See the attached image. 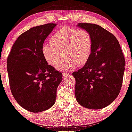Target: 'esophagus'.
<instances>
[{"mask_svg":"<svg viewBox=\"0 0 132 132\" xmlns=\"http://www.w3.org/2000/svg\"><path fill=\"white\" fill-rule=\"evenodd\" d=\"M62 75H63V76L64 78H68L70 76V73H69L68 72H63L62 73Z\"/></svg>","mask_w":132,"mask_h":132,"instance_id":"1","label":"esophagus"}]
</instances>
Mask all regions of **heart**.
<instances>
[{
	"instance_id": "1",
	"label": "heart",
	"mask_w": 132,
	"mask_h": 132,
	"mask_svg": "<svg viewBox=\"0 0 132 132\" xmlns=\"http://www.w3.org/2000/svg\"><path fill=\"white\" fill-rule=\"evenodd\" d=\"M50 42L51 44L42 46L43 56L49 64L55 66L59 63L63 52L66 58L57 66L60 70H70L77 65H84L92 53V35L85 29L62 28L52 35Z\"/></svg>"
}]
</instances>
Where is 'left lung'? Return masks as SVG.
Masks as SVG:
<instances>
[{
  "label": "left lung",
  "mask_w": 132,
  "mask_h": 132,
  "mask_svg": "<svg viewBox=\"0 0 132 132\" xmlns=\"http://www.w3.org/2000/svg\"><path fill=\"white\" fill-rule=\"evenodd\" d=\"M92 38L91 56L85 65L72 75L75 94L80 105L98 110L107 107L119 95L123 83L125 59L114 35L101 26L79 23Z\"/></svg>",
  "instance_id": "1"
}]
</instances>
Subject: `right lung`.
Masks as SVG:
<instances>
[{
    "label": "right lung",
    "instance_id": "add662e5",
    "mask_svg": "<svg viewBox=\"0 0 132 132\" xmlns=\"http://www.w3.org/2000/svg\"><path fill=\"white\" fill-rule=\"evenodd\" d=\"M56 23L34 27L19 35L7 57L10 88L16 101L32 113L54 105L62 73L48 65L41 47Z\"/></svg>",
    "mask_w": 132,
    "mask_h": 132
}]
</instances>
